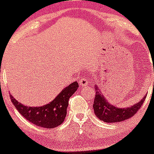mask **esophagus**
Returning a JSON list of instances; mask_svg holds the SVG:
<instances>
[{"label": "esophagus", "mask_w": 154, "mask_h": 154, "mask_svg": "<svg viewBox=\"0 0 154 154\" xmlns=\"http://www.w3.org/2000/svg\"><path fill=\"white\" fill-rule=\"evenodd\" d=\"M88 83H89L88 79H87V78H85V77H83L82 79H81L80 80H79V85H80L81 87L86 86V85H88Z\"/></svg>", "instance_id": "34e87169"}]
</instances>
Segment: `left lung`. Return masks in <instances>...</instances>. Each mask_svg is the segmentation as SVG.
I'll use <instances>...</instances> for the list:
<instances>
[{
  "mask_svg": "<svg viewBox=\"0 0 154 154\" xmlns=\"http://www.w3.org/2000/svg\"><path fill=\"white\" fill-rule=\"evenodd\" d=\"M95 90L96 97L93 105L94 112L99 119L107 123L120 122L131 118L140 109L146 99V96H145L139 102L131 107L118 108L107 102L104 96L101 94L98 87H95Z\"/></svg>",
  "mask_w": 154,
  "mask_h": 154,
  "instance_id": "left-lung-1",
  "label": "left lung"
}]
</instances>
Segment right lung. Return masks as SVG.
Listing matches in <instances>:
<instances>
[{"label":"right lung","mask_w":154,"mask_h":154,"mask_svg":"<svg viewBox=\"0 0 154 154\" xmlns=\"http://www.w3.org/2000/svg\"><path fill=\"white\" fill-rule=\"evenodd\" d=\"M78 88V82H74L64 88L50 104L38 107L25 106L12 97V95L10 99L16 110L29 122L42 128H53L64 121L69 99Z\"/></svg>","instance_id":"1"}]
</instances>
